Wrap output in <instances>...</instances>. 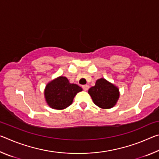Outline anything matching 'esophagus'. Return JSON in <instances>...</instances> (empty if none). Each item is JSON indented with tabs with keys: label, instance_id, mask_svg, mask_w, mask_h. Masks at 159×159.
<instances>
[{
	"label": "esophagus",
	"instance_id": "esophagus-1",
	"mask_svg": "<svg viewBox=\"0 0 159 159\" xmlns=\"http://www.w3.org/2000/svg\"><path fill=\"white\" fill-rule=\"evenodd\" d=\"M82 88L85 91H87L88 90V88H89V85H82Z\"/></svg>",
	"mask_w": 159,
	"mask_h": 159
}]
</instances>
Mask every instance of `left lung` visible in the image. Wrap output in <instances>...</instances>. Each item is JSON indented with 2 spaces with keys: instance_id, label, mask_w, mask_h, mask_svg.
Here are the masks:
<instances>
[{
  "instance_id": "1",
  "label": "left lung",
  "mask_w": 159,
  "mask_h": 159,
  "mask_svg": "<svg viewBox=\"0 0 159 159\" xmlns=\"http://www.w3.org/2000/svg\"><path fill=\"white\" fill-rule=\"evenodd\" d=\"M94 103L102 109H110L114 107L119 98L117 87L104 79H98L95 85L88 90Z\"/></svg>"
}]
</instances>
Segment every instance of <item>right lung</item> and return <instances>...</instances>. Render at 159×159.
Segmentation results:
<instances>
[{"mask_svg": "<svg viewBox=\"0 0 159 159\" xmlns=\"http://www.w3.org/2000/svg\"><path fill=\"white\" fill-rule=\"evenodd\" d=\"M80 91V86L70 83L66 77L60 76L46 85L45 98L51 108L64 109L71 105L74 97Z\"/></svg>", "mask_w": 159, "mask_h": 159, "instance_id": "1", "label": "right lung"}]
</instances>
